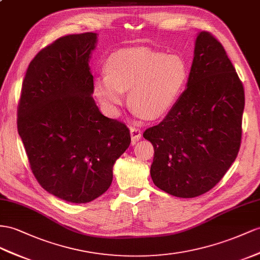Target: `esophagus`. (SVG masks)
<instances>
[{"instance_id":"34e87169","label":"esophagus","mask_w":260,"mask_h":260,"mask_svg":"<svg viewBox=\"0 0 260 260\" xmlns=\"http://www.w3.org/2000/svg\"><path fill=\"white\" fill-rule=\"evenodd\" d=\"M131 138H132V144H136L139 139L142 138V131L136 127H131Z\"/></svg>"}]
</instances>
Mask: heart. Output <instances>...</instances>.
Here are the masks:
<instances>
[{
	"mask_svg": "<svg viewBox=\"0 0 260 260\" xmlns=\"http://www.w3.org/2000/svg\"><path fill=\"white\" fill-rule=\"evenodd\" d=\"M188 68L180 57L144 47L125 48L106 61V73L95 77L96 98L110 109L121 105L124 92L137 114L156 119L167 114L187 81Z\"/></svg>",
	"mask_w": 260,
	"mask_h": 260,
	"instance_id": "heart-1",
	"label": "heart"
}]
</instances>
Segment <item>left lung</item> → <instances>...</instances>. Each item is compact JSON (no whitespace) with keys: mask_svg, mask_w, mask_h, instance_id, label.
Wrapping results in <instances>:
<instances>
[{"mask_svg":"<svg viewBox=\"0 0 260 260\" xmlns=\"http://www.w3.org/2000/svg\"><path fill=\"white\" fill-rule=\"evenodd\" d=\"M244 105L243 83L223 46L200 31L187 88L162 122L144 133L155 148V185L178 198L214 187L238 154Z\"/></svg>","mask_w":260,"mask_h":260,"instance_id":"1","label":"left lung"}]
</instances>
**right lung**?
I'll return each mask as SVG.
<instances>
[{
    "label": "right lung",
    "mask_w": 260,
    "mask_h": 260,
    "mask_svg": "<svg viewBox=\"0 0 260 260\" xmlns=\"http://www.w3.org/2000/svg\"><path fill=\"white\" fill-rule=\"evenodd\" d=\"M96 32L68 35L41 50L23 81L17 128L39 184L70 203L102 196L131 144L126 125L104 116L92 98Z\"/></svg>",
    "instance_id": "add662e5"
}]
</instances>
